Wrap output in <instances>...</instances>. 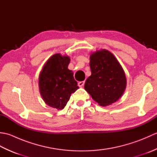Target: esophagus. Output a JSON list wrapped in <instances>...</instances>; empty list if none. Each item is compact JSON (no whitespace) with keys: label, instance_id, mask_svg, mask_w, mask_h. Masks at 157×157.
<instances>
[{"label":"esophagus","instance_id":"34e87169","mask_svg":"<svg viewBox=\"0 0 157 157\" xmlns=\"http://www.w3.org/2000/svg\"><path fill=\"white\" fill-rule=\"evenodd\" d=\"M84 84H85V82H84V81L79 82H78V86H79V87H82V86L84 85Z\"/></svg>","mask_w":157,"mask_h":157}]
</instances>
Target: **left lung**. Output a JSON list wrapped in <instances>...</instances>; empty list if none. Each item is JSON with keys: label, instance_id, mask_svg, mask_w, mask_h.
<instances>
[{"label": "left lung", "instance_id": "1", "mask_svg": "<svg viewBox=\"0 0 157 157\" xmlns=\"http://www.w3.org/2000/svg\"><path fill=\"white\" fill-rule=\"evenodd\" d=\"M91 75L86 79L84 88L101 106L116 102L126 86L125 73L112 53L101 50L90 55Z\"/></svg>", "mask_w": 157, "mask_h": 157}]
</instances>
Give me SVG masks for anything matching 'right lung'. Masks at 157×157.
<instances>
[{
  "instance_id": "right-lung-1",
  "label": "right lung",
  "mask_w": 157,
  "mask_h": 157,
  "mask_svg": "<svg viewBox=\"0 0 157 157\" xmlns=\"http://www.w3.org/2000/svg\"><path fill=\"white\" fill-rule=\"evenodd\" d=\"M70 59L55 54L46 63L40 74V92L48 106L63 109L72 93L79 88L73 73L68 69Z\"/></svg>"
}]
</instances>
